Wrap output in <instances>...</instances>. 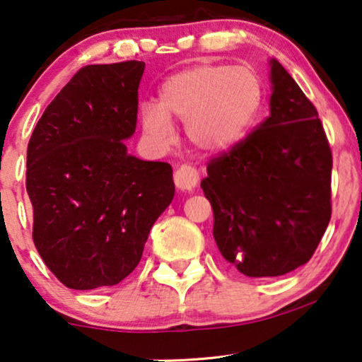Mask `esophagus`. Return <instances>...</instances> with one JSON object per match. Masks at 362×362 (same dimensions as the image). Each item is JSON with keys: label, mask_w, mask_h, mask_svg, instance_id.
<instances>
[{"label": "esophagus", "mask_w": 362, "mask_h": 362, "mask_svg": "<svg viewBox=\"0 0 362 362\" xmlns=\"http://www.w3.org/2000/svg\"><path fill=\"white\" fill-rule=\"evenodd\" d=\"M197 182H199V173H197L196 168L189 165H182L181 168H177V171L175 173V185L177 189L191 191L197 186Z\"/></svg>", "instance_id": "1"}]
</instances>
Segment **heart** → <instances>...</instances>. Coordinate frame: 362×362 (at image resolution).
<instances>
[{
    "instance_id": "1",
    "label": "heart",
    "mask_w": 362,
    "mask_h": 362,
    "mask_svg": "<svg viewBox=\"0 0 362 362\" xmlns=\"http://www.w3.org/2000/svg\"><path fill=\"white\" fill-rule=\"evenodd\" d=\"M264 98V81L254 67L196 64L161 83L158 105L143 103L141 127L155 145L165 146L173 138L170 120L181 122L196 148L221 153L244 140Z\"/></svg>"
}]
</instances>
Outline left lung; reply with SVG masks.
Listing matches in <instances>:
<instances>
[{"mask_svg":"<svg viewBox=\"0 0 362 362\" xmlns=\"http://www.w3.org/2000/svg\"><path fill=\"white\" fill-rule=\"evenodd\" d=\"M270 66V117L212 158L201 181L216 244L247 276L305 265L331 219L333 156L323 123L284 66Z\"/></svg>","mask_w":362,"mask_h":362,"instance_id":"8db88e82","label":"left lung"}]
</instances>
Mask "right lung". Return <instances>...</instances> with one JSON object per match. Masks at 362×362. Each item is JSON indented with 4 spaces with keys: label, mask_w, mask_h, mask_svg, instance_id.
<instances>
[{
    "label": "right lung",
    "mask_w": 362,
    "mask_h": 362,
    "mask_svg": "<svg viewBox=\"0 0 362 362\" xmlns=\"http://www.w3.org/2000/svg\"><path fill=\"white\" fill-rule=\"evenodd\" d=\"M145 62L86 66L49 103L28 145L34 245L74 290L112 286L141 259L175 196L168 163L128 155Z\"/></svg>",
    "instance_id": "1"
}]
</instances>
